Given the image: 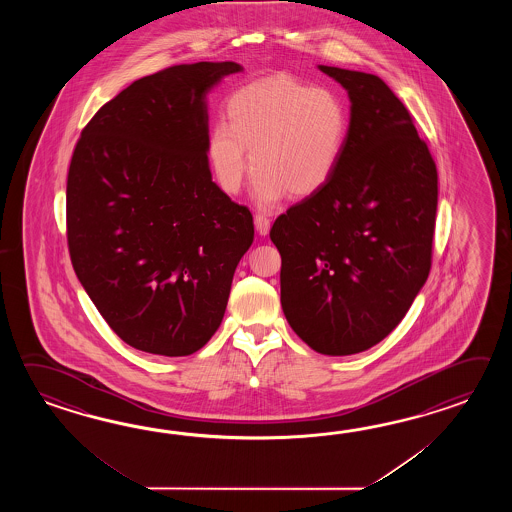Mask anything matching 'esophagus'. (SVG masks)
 I'll use <instances>...</instances> for the list:
<instances>
[{
	"instance_id": "esophagus-1",
	"label": "esophagus",
	"mask_w": 512,
	"mask_h": 512,
	"mask_svg": "<svg viewBox=\"0 0 512 512\" xmlns=\"http://www.w3.org/2000/svg\"><path fill=\"white\" fill-rule=\"evenodd\" d=\"M254 227H256L260 236H267L269 229H271V219L267 218L265 214H256L254 216Z\"/></svg>"
}]
</instances>
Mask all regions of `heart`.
Masks as SVG:
<instances>
[{
    "label": "heart",
    "mask_w": 512,
    "mask_h": 512,
    "mask_svg": "<svg viewBox=\"0 0 512 512\" xmlns=\"http://www.w3.org/2000/svg\"><path fill=\"white\" fill-rule=\"evenodd\" d=\"M225 111L227 122L208 131L207 157L227 194L240 192L251 161L252 196L260 207L280 203L289 192L315 196L329 185L349 130L346 102L335 89L274 75L234 91Z\"/></svg>",
    "instance_id": "heart-1"
}]
</instances>
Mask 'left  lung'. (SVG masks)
I'll return each mask as SVG.
<instances>
[{"instance_id":"obj_1","label":"left lung","mask_w":512,"mask_h":512,"mask_svg":"<svg viewBox=\"0 0 512 512\" xmlns=\"http://www.w3.org/2000/svg\"><path fill=\"white\" fill-rule=\"evenodd\" d=\"M318 69L348 91V141L329 185L276 219L271 240L289 326L316 353L344 357L388 337L425 285L437 170L384 80Z\"/></svg>"}]
</instances>
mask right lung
<instances>
[{"label": "right lung", "mask_w": 512, "mask_h": 512, "mask_svg": "<svg viewBox=\"0 0 512 512\" xmlns=\"http://www.w3.org/2000/svg\"><path fill=\"white\" fill-rule=\"evenodd\" d=\"M243 67L197 62L139 78L98 109L67 175V243L78 280L131 348L185 357L218 331L249 208L212 181V87Z\"/></svg>", "instance_id": "1"}]
</instances>
